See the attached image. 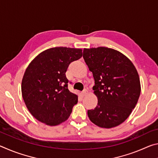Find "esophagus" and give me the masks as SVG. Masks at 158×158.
<instances>
[{"label": "esophagus", "mask_w": 158, "mask_h": 158, "mask_svg": "<svg viewBox=\"0 0 158 158\" xmlns=\"http://www.w3.org/2000/svg\"><path fill=\"white\" fill-rule=\"evenodd\" d=\"M88 93H89V90H88L87 89H84V90H83V91L81 92V94L84 95V96H85Z\"/></svg>", "instance_id": "esophagus-1"}]
</instances>
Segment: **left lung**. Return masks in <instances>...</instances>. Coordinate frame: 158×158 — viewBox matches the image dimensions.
I'll return each instance as SVG.
<instances>
[{"label":"left lung","mask_w":158,"mask_h":158,"mask_svg":"<svg viewBox=\"0 0 158 158\" xmlns=\"http://www.w3.org/2000/svg\"><path fill=\"white\" fill-rule=\"evenodd\" d=\"M83 53L94 77L93 93L98 100L96 107L88 111V116L100 127H116L129 117L139 98L137 69L127 56L111 48H85Z\"/></svg>","instance_id":"left-lung-1"}]
</instances>
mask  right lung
Returning <instances> with one entry per match:
<instances>
[{
    "label": "right lung",
    "mask_w": 158,
    "mask_h": 158,
    "mask_svg": "<svg viewBox=\"0 0 158 158\" xmlns=\"http://www.w3.org/2000/svg\"><path fill=\"white\" fill-rule=\"evenodd\" d=\"M82 49L53 47L39 53L26 68L21 93L26 107L37 121L55 126L68 119L78 95L69 91L65 73Z\"/></svg>",
    "instance_id": "1"
}]
</instances>
